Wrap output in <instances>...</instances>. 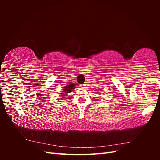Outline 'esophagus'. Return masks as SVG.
<instances>
[{"label":"esophagus","instance_id":"obj_1","mask_svg":"<svg viewBox=\"0 0 160 160\" xmlns=\"http://www.w3.org/2000/svg\"><path fill=\"white\" fill-rule=\"evenodd\" d=\"M80 87H81V88H85V84H82V85H80Z\"/></svg>","mask_w":160,"mask_h":160}]
</instances>
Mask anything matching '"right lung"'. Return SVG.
I'll list each match as a JSON object with an SVG mask.
<instances>
[{
    "instance_id": "right-lung-1",
    "label": "right lung",
    "mask_w": 160,
    "mask_h": 160,
    "mask_svg": "<svg viewBox=\"0 0 160 160\" xmlns=\"http://www.w3.org/2000/svg\"><path fill=\"white\" fill-rule=\"evenodd\" d=\"M75 89V84L73 83H69L68 85H66L65 88L62 89V93H61V95H67L69 93H71V92Z\"/></svg>"
}]
</instances>
